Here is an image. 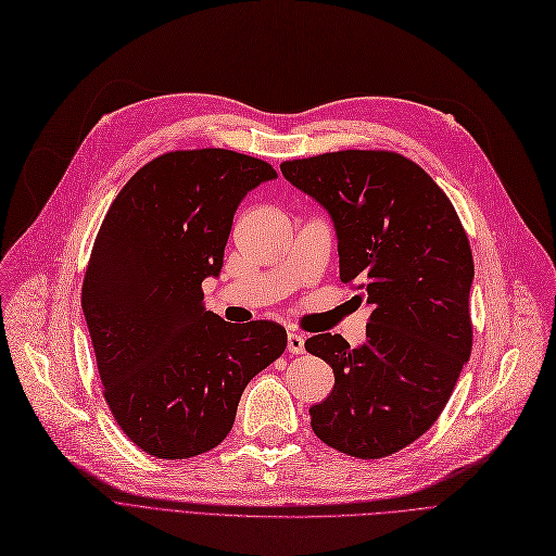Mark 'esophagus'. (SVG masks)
<instances>
[{
  "label": "esophagus",
  "instance_id": "1",
  "mask_svg": "<svg viewBox=\"0 0 556 556\" xmlns=\"http://www.w3.org/2000/svg\"><path fill=\"white\" fill-rule=\"evenodd\" d=\"M287 351L292 353V355H301V353H305V339H303V334H299V332H289V334H287Z\"/></svg>",
  "mask_w": 556,
  "mask_h": 556
}]
</instances>
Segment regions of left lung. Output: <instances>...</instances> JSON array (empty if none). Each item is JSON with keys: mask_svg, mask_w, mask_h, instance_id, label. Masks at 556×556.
<instances>
[{"mask_svg": "<svg viewBox=\"0 0 556 556\" xmlns=\"http://www.w3.org/2000/svg\"><path fill=\"white\" fill-rule=\"evenodd\" d=\"M334 222L339 278L374 307L366 343L321 332L305 351L328 362L334 389L309 407L334 451L380 459L426 434L472 349V253L451 199L409 157L346 149L280 165Z\"/></svg>", "mask_w": 556, "mask_h": 556, "instance_id": "left-lung-1", "label": "left lung"}]
</instances>
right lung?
Segmentation results:
<instances>
[{"instance_id": "1", "label": "right lung", "mask_w": 556, "mask_h": 556, "mask_svg": "<svg viewBox=\"0 0 556 556\" xmlns=\"http://www.w3.org/2000/svg\"><path fill=\"white\" fill-rule=\"evenodd\" d=\"M276 169L228 149L153 157L119 190L88 260L81 305L103 399L157 459L213 451L244 387L287 346L276 321L230 326L203 307L240 201Z\"/></svg>"}]
</instances>
